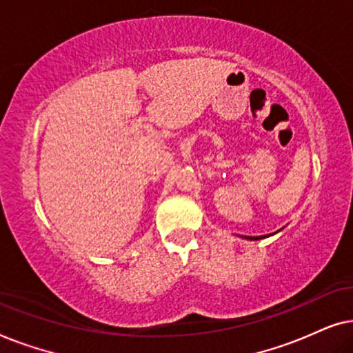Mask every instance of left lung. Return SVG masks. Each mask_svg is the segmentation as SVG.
Wrapping results in <instances>:
<instances>
[{
  "instance_id": "8db88e82",
  "label": "left lung",
  "mask_w": 353,
  "mask_h": 353,
  "mask_svg": "<svg viewBox=\"0 0 353 353\" xmlns=\"http://www.w3.org/2000/svg\"><path fill=\"white\" fill-rule=\"evenodd\" d=\"M263 238V236H260V238H248V239H262Z\"/></svg>"
}]
</instances>
